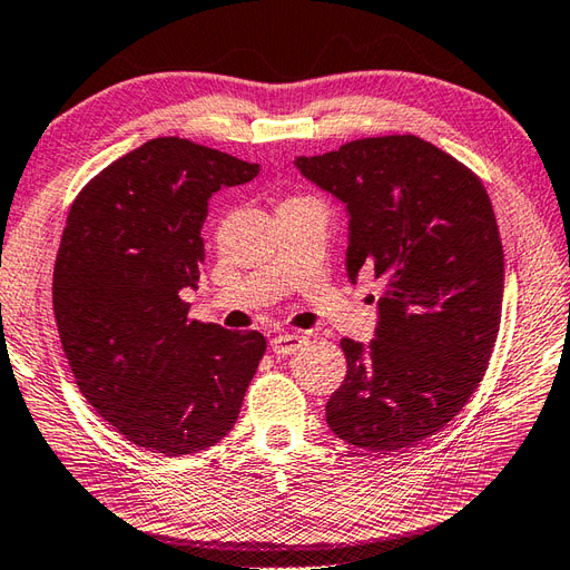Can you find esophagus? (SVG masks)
<instances>
[{"mask_svg": "<svg viewBox=\"0 0 570 570\" xmlns=\"http://www.w3.org/2000/svg\"><path fill=\"white\" fill-rule=\"evenodd\" d=\"M303 342H306V337L303 335H276V337H272V352L276 356H288L296 350H301Z\"/></svg>", "mask_w": 570, "mask_h": 570, "instance_id": "1", "label": "esophagus"}]
</instances>
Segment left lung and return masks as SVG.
Masks as SVG:
<instances>
[{
	"instance_id": "1",
	"label": "left lung",
	"mask_w": 570,
	"mask_h": 570,
	"mask_svg": "<svg viewBox=\"0 0 570 570\" xmlns=\"http://www.w3.org/2000/svg\"><path fill=\"white\" fill-rule=\"evenodd\" d=\"M347 204V274L383 282L376 337L342 340L347 376L325 405L340 440L399 452L442 430L479 389L498 340L505 259L483 181L417 136L298 157Z\"/></svg>"
}]
</instances>
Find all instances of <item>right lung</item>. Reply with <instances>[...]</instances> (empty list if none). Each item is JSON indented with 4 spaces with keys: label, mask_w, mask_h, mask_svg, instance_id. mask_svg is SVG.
<instances>
[{
    "label": "right lung",
    "mask_w": 570,
    "mask_h": 570,
    "mask_svg": "<svg viewBox=\"0 0 570 570\" xmlns=\"http://www.w3.org/2000/svg\"><path fill=\"white\" fill-rule=\"evenodd\" d=\"M259 175L187 138L142 142L85 184L52 272V311L79 393L136 446L187 456L235 425L267 350L257 330L191 321L208 198Z\"/></svg>",
    "instance_id": "1"
}]
</instances>
